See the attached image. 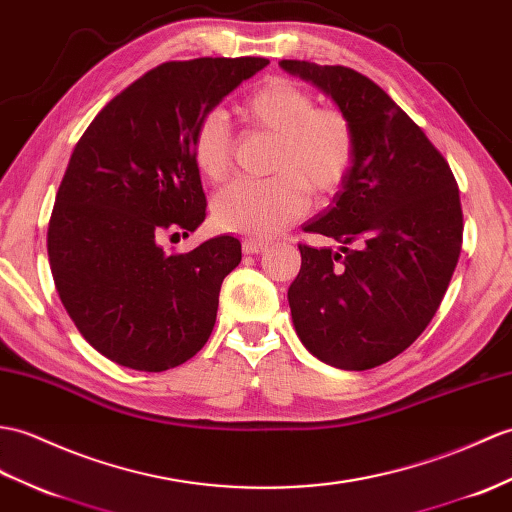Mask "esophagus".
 I'll return each mask as SVG.
<instances>
[{
    "label": "esophagus",
    "instance_id": "1",
    "mask_svg": "<svg viewBox=\"0 0 512 512\" xmlns=\"http://www.w3.org/2000/svg\"><path fill=\"white\" fill-rule=\"evenodd\" d=\"M268 248V244L264 240H255V237H246L242 242V251L246 255H257V253H264Z\"/></svg>",
    "mask_w": 512,
    "mask_h": 512
}]
</instances>
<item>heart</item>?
<instances>
[{"label": "heart", "mask_w": 512, "mask_h": 512, "mask_svg": "<svg viewBox=\"0 0 512 512\" xmlns=\"http://www.w3.org/2000/svg\"><path fill=\"white\" fill-rule=\"evenodd\" d=\"M242 120L277 137L270 181L233 183L213 198L211 218L222 231L272 237L310 209L307 189L331 196L347 181L355 161L349 117L334 106H314V95L288 78H268L240 106ZM194 163L207 183L231 172V135L224 115L200 117L192 137Z\"/></svg>", "instance_id": "b5f03b06"}]
</instances>
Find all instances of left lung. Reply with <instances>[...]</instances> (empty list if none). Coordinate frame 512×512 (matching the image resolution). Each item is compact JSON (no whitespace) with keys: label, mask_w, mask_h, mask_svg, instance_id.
I'll list each match as a JSON object with an SVG mask.
<instances>
[{"label":"left lung","mask_w":512,"mask_h":512,"mask_svg":"<svg viewBox=\"0 0 512 512\" xmlns=\"http://www.w3.org/2000/svg\"><path fill=\"white\" fill-rule=\"evenodd\" d=\"M349 117L355 161L331 205L303 231L340 251L299 244L288 290L305 349L344 371L375 368L430 325L462 246V209L449 163L371 78L342 65L281 61Z\"/></svg>","instance_id":"1"}]
</instances>
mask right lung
Here are the masks:
<instances>
[{"instance_id": "right-lung-1", "label": "right lung", "mask_w": 512, "mask_h": 512, "mask_svg": "<svg viewBox=\"0 0 512 512\" xmlns=\"http://www.w3.org/2000/svg\"><path fill=\"white\" fill-rule=\"evenodd\" d=\"M266 65L244 56L154 67L95 115L71 152L47 257L69 318L104 358L161 373L209 340L242 244L218 235L168 255L159 240L207 216L192 152L200 117Z\"/></svg>"}]
</instances>
